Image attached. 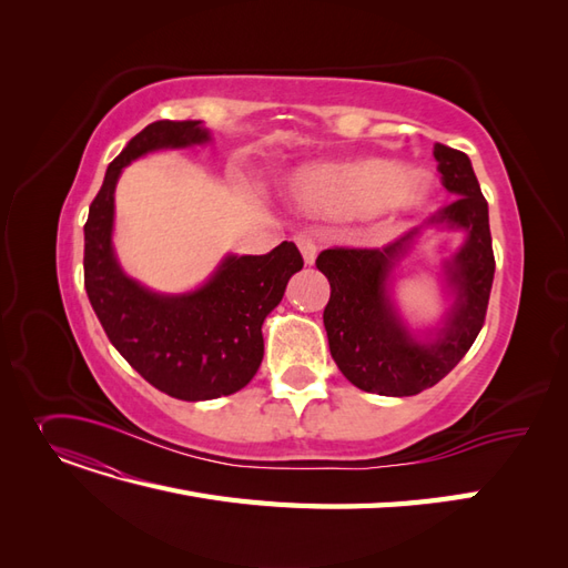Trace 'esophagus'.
I'll return each mask as SVG.
<instances>
[{"instance_id":"1","label":"esophagus","mask_w":568,"mask_h":568,"mask_svg":"<svg viewBox=\"0 0 568 568\" xmlns=\"http://www.w3.org/2000/svg\"><path fill=\"white\" fill-rule=\"evenodd\" d=\"M296 246L301 248V253H303V261H305V265H313L315 263V257H317V244H315V239L311 236V234H296Z\"/></svg>"}]
</instances>
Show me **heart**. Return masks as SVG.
Returning a JSON list of instances; mask_svg holds the SVG:
<instances>
[{"label": "heart", "instance_id": "heart-1", "mask_svg": "<svg viewBox=\"0 0 568 568\" xmlns=\"http://www.w3.org/2000/svg\"><path fill=\"white\" fill-rule=\"evenodd\" d=\"M298 201L322 215H400L428 196L419 173H405L400 163L359 159L320 163L301 170L294 180Z\"/></svg>", "mask_w": 568, "mask_h": 568}]
</instances>
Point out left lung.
<instances>
[{"label":"left lung","mask_w":568,"mask_h":568,"mask_svg":"<svg viewBox=\"0 0 568 568\" xmlns=\"http://www.w3.org/2000/svg\"><path fill=\"white\" fill-rule=\"evenodd\" d=\"M440 184L457 194L428 225L445 222L467 232V244L455 255L450 282L457 301L440 336L417 343L386 298L388 272L407 251L417 230L382 248L332 246L317 255V270L329 280L332 296L324 307V329L336 367L359 390L379 395H417L438 384L467 355L486 322L495 255L488 225V201L467 153L434 146Z\"/></svg>","instance_id":"left-lung-1"}]
</instances>
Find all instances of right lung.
<instances>
[{"label": "right lung", "mask_w": 568, "mask_h": 568, "mask_svg": "<svg viewBox=\"0 0 568 568\" xmlns=\"http://www.w3.org/2000/svg\"><path fill=\"white\" fill-rule=\"evenodd\" d=\"M209 142L199 120H156L134 134L106 170L84 222V288L109 341L130 367L178 400L242 390L263 363L261 326L303 267L296 244L267 255H230L211 282L186 296H159L120 272L113 248V192L123 168L153 149Z\"/></svg>", "instance_id": "add662e5"}]
</instances>
